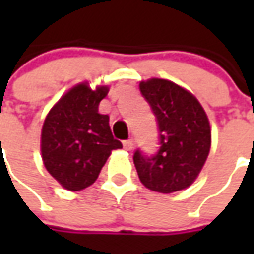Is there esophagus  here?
Wrapping results in <instances>:
<instances>
[{"instance_id": "1", "label": "esophagus", "mask_w": 254, "mask_h": 254, "mask_svg": "<svg viewBox=\"0 0 254 254\" xmlns=\"http://www.w3.org/2000/svg\"><path fill=\"white\" fill-rule=\"evenodd\" d=\"M123 145H124V148L127 151H131L132 148H134V141L132 140H126V141H123Z\"/></svg>"}]
</instances>
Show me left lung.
Returning <instances> with one entry per match:
<instances>
[{"label":"left lung","instance_id":"left-lung-1","mask_svg":"<svg viewBox=\"0 0 254 254\" xmlns=\"http://www.w3.org/2000/svg\"><path fill=\"white\" fill-rule=\"evenodd\" d=\"M157 120L160 148L154 155L134 152L138 178L148 190L171 193L188 188L199 175L210 150L208 116L196 97L165 79L140 83Z\"/></svg>","mask_w":254,"mask_h":254}]
</instances>
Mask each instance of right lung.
<instances>
[{"label": "right lung", "mask_w": 254, "mask_h": 254, "mask_svg": "<svg viewBox=\"0 0 254 254\" xmlns=\"http://www.w3.org/2000/svg\"><path fill=\"white\" fill-rule=\"evenodd\" d=\"M107 92V86L92 90L87 83L77 84L45 119L41 135L45 168L66 190L90 187L113 150L123 147L113 137L109 116L99 113Z\"/></svg>", "instance_id": "right-lung-1"}]
</instances>
